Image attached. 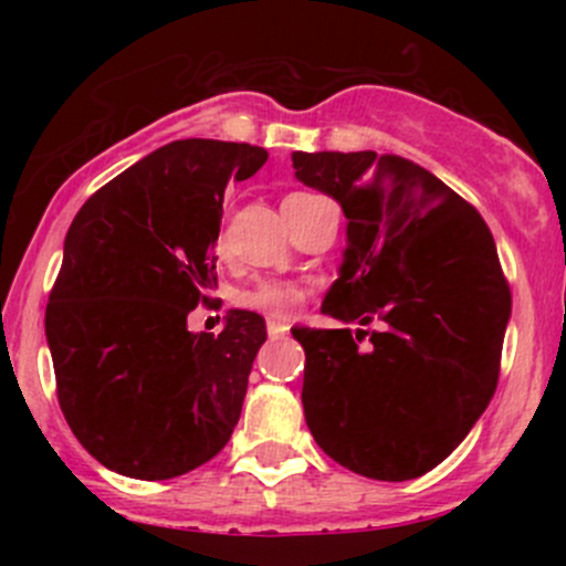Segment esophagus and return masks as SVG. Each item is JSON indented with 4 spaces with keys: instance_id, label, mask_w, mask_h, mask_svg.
<instances>
[{
    "instance_id": "obj_1",
    "label": "esophagus",
    "mask_w": 566,
    "mask_h": 566,
    "mask_svg": "<svg viewBox=\"0 0 566 566\" xmlns=\"http://www.w3.org/2000/svg\"><path fill=\"white\" fill-rule=\"evenodd\" d=\"M265 329H269V337L271 340H276V337H282V335H287V324L284 322H276V319H269L265 322Z\"/></svg>"
}]
</instances>
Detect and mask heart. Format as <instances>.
Segmentation results:
<instances>
[{
  "label": "heart",
  "mask_w": 566,
  "mask_h": 566,
  "mask_svg": "<svg viewBox=\"0 0 566 566\" xmlns=\"http://www.w3.org/2000/svg\"><path fill=\"white\" fill-rule=\"evenodd\" d=\"M311 197V193H290L284 199V207L292 201ZM308 290L297 282H287V279H261V282L250 284L237 295V303L247 311H258L263 316H274V319H284L297 311V305L305 301Z\"/></svg>",
  "instance_id": "b5f03b06"
}]
</instances>
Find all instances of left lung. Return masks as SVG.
I'll return each mask as SVG.
<instances>
[{
	"instance_id": "obj_1",
	"label": "left lung",
	"mask_w": 566,
	"mask_h": 566,
	"mask_svg": "<svg viewBox=\"0 0 566 566\" xmlns=\"http://www.w3.org/2000/svg\"><path fill=\"white\" fill-rule=\"evenodd\" d=\"M292 167L348 218L346 261L322 311L380 324L292 329L305 350V423L343 469L380 482L423 476L497 388L511 290L495 239L476 207L409 159L295 151Z\"/></svg>"
}]
</instances>
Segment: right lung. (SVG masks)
<instances>
[{
	"mask_svg": "<svg viewBox=\"0 0 566 566\" xmlns=\"http://www.w3.org/2000/svg\"><path fill=\"white\" fill-rule=\"evenodd\" d=\"M265 159L250 143H167L71 223L44 311L57 405L84 450L122 476L193 471L239 423L263 316L231 311L218 337L188 333L186 316L218 287L226 186Z\"/></svg>",
	"mask_w": 566,
	"mask_h": 566,
	"instance_id": "right-lung-1",
	"label": "right lung"
}]
</instances>
